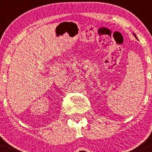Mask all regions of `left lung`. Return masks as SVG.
<instances>
[{"label": "left lung", "instance_id": "obj_1", "mask_svg": "<svg viewBox=\"0 0 152 152\" xmlns=\"http://www.w3.org/2000/svg\"><path fill=\"white\" fill-rule=\"evenodd\" d=\"M134 36H135V38H137V37H136V36H135V33H134Z\"/></svg>", "mask_w": 152, "mask_h": 152}]
</instances>
